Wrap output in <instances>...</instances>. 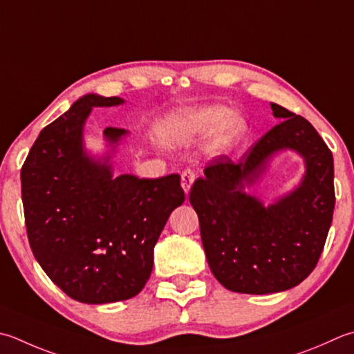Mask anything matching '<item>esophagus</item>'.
Returning a JSON list of instances; mask_svg holds the SVG:
<instances>
[{"label":"esophagus","instance_id":"34e87169","mask_svg":"<svg viewBox=\"0 0 354 354\" xmlns=\"http://www.w3.org/2000/svg\"><path fill=\"white\" fill-rule=\"evenodd\" d=\"M195 178H196L195 173H193L190 169H187V170L183 171L181 179H183V189H184L185 193L190 192L193 183H195Z\"/></svg>","mask_w":354,"mask_h":354}]
</instances>
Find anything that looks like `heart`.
<instances>
[{
    "instance_id": "obj_1",
    "label": "heart",
    "mask_w": 354,
    "mask_h": 354,
    "mask_svg": "<svg viewBox=\"0 0 354 354\" xmlns=\"http://www.w3.org/2000/svg\"><path fill=\"white\" fill-rule=\"evenodd\" d=\"M212 149L224 151L232 149L245 133V121L236 113H227L223 107H198L173 116L167 131L179 140H189L212 130Z\"/></svg>"
}]
</instances>
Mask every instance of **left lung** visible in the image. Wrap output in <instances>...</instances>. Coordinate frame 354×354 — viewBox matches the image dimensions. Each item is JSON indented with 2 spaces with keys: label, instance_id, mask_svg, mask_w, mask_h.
<instances>
[{
  "label": "left lung",
  "instance_id": "obj_1",
  "mask_svg": "<svg viewBox=\"0 0 354 354\" xmlns=\"http://www.w3.org/2000/svg\"><path fill=\"white\" fill-rule=\"evenodd\" d=\"M282 121L236 162L219 155L190 189L212 273L232 292L278 293L301 283L324 250L335 210L333 155L315 127L272 102ZM293 148L306 159L303 184L267 209L245 195L276 149Z\"/></svg>",
  "mask_w": 354,
  "mask_h": 354
}]
</instances>
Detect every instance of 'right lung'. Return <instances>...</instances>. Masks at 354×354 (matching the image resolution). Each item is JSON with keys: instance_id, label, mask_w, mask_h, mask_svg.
Segmentation results:
<instances>
[{"instance_id": "obj_1", "label": "right lung", "mask_w": 354, "mask_h": 354, "mask_svg": "<svg viewBox=\"0 0 354 354\" xmlns=\"http://www.w3.org/2000/svg\"><path fill=\"white\" fill-rule=\"evenodd\" d=\"M122 100L86 95L41 130L21 169L27 238L46 274L72 299L126 301L141 292L170 213L184 203L181 176H112L82 151L92 107ZM116 144L126 130L107 127Z\"/></svg>"}]
</instances>
